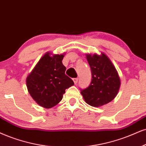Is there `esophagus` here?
I'll return each mask as SVG.
<instances>
[{"label": "esophagus", "mask_w": 146, "mask_h": 146, "mask_svg": "<svg viewBox=\"0 0 146 146\" xmlns=\"http://www.w3.org/2000/svg\"><path fill=\"white\" fill-rule=\"evenodd\" d=\"M72 80H73L74 82V84H77V82H78V78H74Z\"/></svg>", "instance_id": "34e87169"}]
</instances>
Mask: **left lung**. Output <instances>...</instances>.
I'll list each match as a JSON object with an SVG mask.
<instances>
[{
    "label": "left lung",
    "mask_w": 146,
    "mask_h": 146,
    "mask_svg": "<svg viewBox=\"0 0 146 146\" xmlns=\"http://www.w3.org/2000/svg\"><path fill=\"white\" fill-rule=\"evenodd\" d=\"M91 70V83L80 90L85 102L93 107L103 106L114 99L119 90L120 80L116 68L105 54L87 55Z\"/></svg>",
    "instance_id": "8db88e82"
}]
</instances>
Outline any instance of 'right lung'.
I'll return each instance as SVG.
<instances>
[{
	"label": "right lung",
	"mask_w": 146,
	"mask_h": 146,
	"mask_svg": "<svg viewBox=\"0 0 146 146\" xmlns=\"http://www.w3.org/2000/svg\"><path fill=\"white\" fill-rule=\"evenodd\" d=\"M63 58L64 55L51 57L46 53L27 78L28 92L38 105L45 108L56 106L62 100L66 89L74 84L65 74Z\"/></svg>",
	"instance_id": "right-lung-1"
}]
</instances>
